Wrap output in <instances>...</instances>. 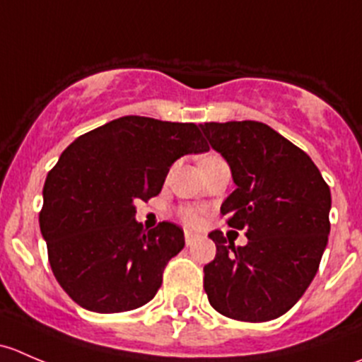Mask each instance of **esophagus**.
<instances>
[{
	"label": "esophagus",
	"instance_id": "34e87169",
	"mask_svg": "<svg viewBox=\"0 0 362 362\" xmlns=\"http://www.w3.org/2000/svg\"><path fill=\"white\" fill-rule=\"evenodd\" d=\"M196 238H198V236H196L194 233H189V231H185V245H187V247H191L192 243L196 242Z\"/></svg>",
	"mask_w": 362,
	"mask_h": 362
}]
</instances>
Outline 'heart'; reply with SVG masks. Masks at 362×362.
Wrapping results in <instances>:
<instances>
[{"instance_id":"b5f03b06","label":"heart","mask_w":362,"mask_h":362,"mask_svg":"<svg viewBox=\"0 0 362 362\" xmlns=\"http://www.w3.org/2000/svg\"><path fill=\"white\" fill-rule=\"evenodd\" d=\"M180 218L189 228H198L203 222L202 214L198 210H194V208H184V210H180Z\"/></svg>"}]
</instances>
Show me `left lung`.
<instances>
[{
    "label": "left lung",
    "mask_w": 362,
    "mask_h": 362,
    "mask_svg": "<svg viewBox=\"0 0 362 362\" xmlns=\"http://www.w3.org/2000/svg\"><path fill=\"white\" fill-rule=\"evenodd\" d=\"M231 168L236 189L222 203L236 247L211 231L217 254L204 266V293L229 319L266 322L289 312L312 284L329 236L331 191L313 160L255 120L199 124Z\"/></svg>",
    "instance_id": "left-lung-1"
}]
</instances>
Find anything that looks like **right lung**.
<instances>
[{
    "label": "right lung",
    "mask_w": 362,
    "mask_h": 362,
    "mask_svg": "<svg viewBox=\"0 0 362 362\" xmlns=\"http://www.w3.org/2000/svg\"><path fill=\"white\" fill-rule=\"evenodd\" d=\"M208 151L198 126L126 115L76 138L43 185L40 229L54 276L82 308L129 312L154 298L184 231H145L136 199L154 198L171 164Z\"/></svg>",
    "instance_id": "right-lung-1"
}]
</instances>
